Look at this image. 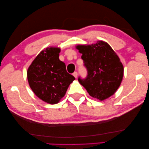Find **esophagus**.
<instances>
[{
    "label": "esophagus",
    "instance_id": "34e87169",
    "mask_svg": "<svg viewBox=\"0 0 149 149\" xmlns=\"http://www.w3.org/2000/svg\"><path fill=\"white\" fill-rule=\"evenodd\" d=\"M77 72H74V73H73V75H74V76L75 77V78H77Z\"/></svg>",
    "mask_w": 149,
    "mask_h": 149
}]
</instances>
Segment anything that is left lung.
Listing matches in <instances>:
<instances>
[{"mask_svg": "<svg viewBox=\"0 0 149 149\" xmlns=\"http://www.w3.org/2000/svg\"><path fill=\"white\" fill-rule=\"evenodd\" d=\"M87 70V76L79 77V83L90 96L105 100L116 92L123 76V66L108 43L99 41L89 45H77Z\"/></svg>", "mask_w": 149, "mask_h": 149, "instance_id": "8db88e82", "label": "left lung"}]
</instances>
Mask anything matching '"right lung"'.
<instances>
[{
  "mask_svg": "<svg viewBox=\"0 0 149 149\" xmlns=\"http://www.w3.org/2000/svg\"><path fill=\"white\" fill-rule=\"evenodd\" d=\"M60 49L50 47L42 50L27 70V80L36 95L50 104L59 102L75 77L68 74L59 59Z\"/></svg>",
  "mask_w": 149,
  "mask_h": 149,
  "instance_id": "1",
  "label": "right lung"
}]
</instances>
